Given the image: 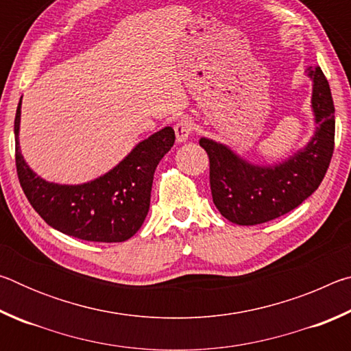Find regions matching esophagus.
I'll use <instances>...</instances> for the list:
<instances>
[{
	"label": "esophagus",
	"mask_w": 351,
	"mask_h": 351,
	"mask_svg": "<svg viewBox=\"0 0 351 351\" xmlns=\"http://www.w3.org/2000/svg\"><path fill=\"white\" fill-rule=\"evenodd\" d=\"M175 134H176V141L180 142H186L189 139V136L192 134V122L187 121V119H181L175 123Z\"/></svg>",
	"instance_id": "esophagus-1"
}]
</instances>
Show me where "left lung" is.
<instances>
[{
    "instance_id": "8db88e82",
    "label": "left lung",
    "mask_w": 351,
    "mask_h": 351,
    "mask_svg": "<svg viewBox=\"0 0 351 351\" xmlns=\"http://www.w3.org/2000/svg\"><path fill=\"white\" fill-rule=\"evenodd\" d=\"M306 73L313 80L317 128L308 145L287 161L261 167L223 144L199 139L209 156L213 204L229 221L240 226L271 221L300 206L322 182L335 152V104L322 69L310 66Z\"/></svg>"
}]
</instances>
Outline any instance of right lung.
<instances>
[{"instance_id": "add662e5", "label": "right lung", "mask_w": 351, "mask_h": 351, "mask_svg": "<svg viewBox=\"0 0 351 351\" xmlns=\"http://www.w3.org/2000/svg\"><path fill=\"white\" fill-rule=\"evenodd\" d=\"M21 100L15 114L16 173L29 203L45 221L74 239L121 243L138 232L150 207L153 175L175 144V132L165 127L139 142L132 153L97 180L62 186L41 180L20 152Z\"/></svg>"}]
</instances>
